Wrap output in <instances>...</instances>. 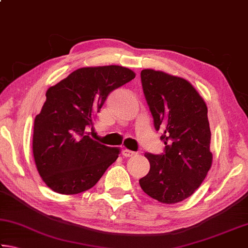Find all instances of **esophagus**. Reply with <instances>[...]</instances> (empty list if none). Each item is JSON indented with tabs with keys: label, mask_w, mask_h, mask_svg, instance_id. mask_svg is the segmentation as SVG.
<instances>
[{
	"label": "esophagus",
	"mask_w": 248,
	"mask_h": 248,
	"mask_svg": "<svg viewBox=\"0 0 248 248\" xmlns=\"http://www.w3.org/2000/svg\"><path fill=\"white\" fill-rule=\"evenodd\" d=\"M136 154H137L136 152H133V151H130V150H128V149H124V150L123 151V155H124V156H125V157L133 156V155H136Z\"/></svg>",
	"instance_id": "1"
}]
</instances>
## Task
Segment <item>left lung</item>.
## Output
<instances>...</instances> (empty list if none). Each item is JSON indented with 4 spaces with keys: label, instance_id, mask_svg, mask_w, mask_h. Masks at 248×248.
<instances>
[{
    "label": "left lung",
    "instance_id": "obj_1",
    "mask_svg": "<svg viewBox=\"0 0 248 248\" xmlns=\"http://www.w3.org/2000/svg\"><path fill=\"white\" fill-rule=\"evenodd\" d=\"M141 82L165 149L162 154H144L150 171L139 180L140 186L159 202H179L194 194L212 164L207 105L185 78L145 69Z\"/></svg>",
    "mask_w": 248,
    "mask_h": 248
}]
</instances>
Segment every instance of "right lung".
<instances>
[{
	"instance_id": "obj_1",
	"label": "right lung",
	"mask_w": 248,
	"mask_h": 248,
	"mask_svg": "<svg viewBox=\"0 0 248 248\" xmlns=\"http://www.w3.org/2000/svg\"><path fill=\"white\" fill-rule=\"evenodd\" d=\"M134 78L124 66H92L75 70L49 87L33 123L32 153L50 189L62 195L91 189L118 158V148L91 139L86 130L107 96Z\"/></svg>"
}]
</instances>
